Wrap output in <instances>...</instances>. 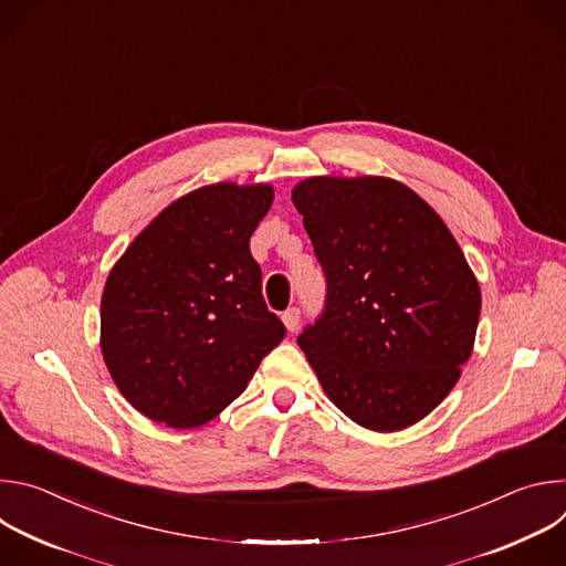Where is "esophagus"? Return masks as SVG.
<instances>
[{"instance_id":"1","label":"esophagus","mask_w":566,"mask_h":566,"mask_svg":"<svg viewBox=\"0 0 566 566\" xmlns=\"http://www.w3.org/2000/svg\"><path fill=\"white\" fill-rule=\"evenodd\" d=\"M282 322H284V327H286V332H295L297 329V325H300V308H286L284 313H282Z\"/></svg>"}]
</instances>
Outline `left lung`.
I'll return each mask as SVG.
<instances>
[{
    "mask_svg": "<svg viewBox=\"0 0 566 566\" xmlns=\"http://www.w3.org/2000/svg\"><path fill=\"white\" fill-rule=\"evenodd\" d=\"M327 308L297 345L354 423L398 432L452 391L479 325V282L437 210L389 177L295 184Z\"/></svg>",
    "mask_w": 566,
    "mask_h": 566,
    "instance_id": "1",
    "label": "left lung"
}]
</instances>
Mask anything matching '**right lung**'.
Listing matches in <instances>:
<instances>
[{
  "label": "right lung",
  "mask_w": 566,
  "mask_h": 566,
  "mask_svg": "<svg viewBox=\"0 0 566 566\" xmlns=\"http://www.w3.org/2000/svg\"><path fill=\"white\" fill-rule=\"evenodd\" d=\"M273 197L271 184L201 186L160 210L112 266L101 352L143 417L175 430L206 426L282 343L251 255Z\"/></svg>",
  "instance_id": "obj_1"
}]
</instances>
